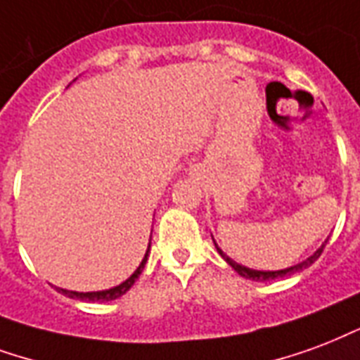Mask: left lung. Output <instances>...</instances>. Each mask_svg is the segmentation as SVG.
Listing matches in <instances>:
<instances>
[{
	"mask_svg": "<svg viewBox=\"0 0 360 360\" xmlns=\"http://www.w3.org/2000/svg\"><path fill=\"white\" fill-rule=\"evenodd\" d=\"M324 246H326V244H322V246L316 250L315 254L311 255V257H307L305 262L297 263V265H294V267H290V269H282V271H254V269L242 267V265H238V263L233 262L231 257H227V255L223 254L219 248H217V250H219L221 257H223V259H225V262H227L229 265H231V267H233L234 271L238 273V275L244 276V278H250V281H273V278H278V276H284V275H292V273H297V271H303V269H307L309 265H313V263H315L316 259L321 257Z\"/></svg>",
	"mask_w": 360,
	"mask_h": 360,
	"instance_id": "1",
	"label": "left lung"
}]
</instances>
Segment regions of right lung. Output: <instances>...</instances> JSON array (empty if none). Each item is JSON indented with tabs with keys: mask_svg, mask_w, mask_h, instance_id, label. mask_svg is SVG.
I'll use <instances>...</instances> for the list:
<instances>
[{
	"mask_svg": "<svg viewBox=\"0 0 360 360\" xmlns=\"http://www.w3.org/2000/svg\"><path fill=\"white\" fill-rule=\"evenodd\" d=\"M148 252H150V242H148V250H146L145 257H143V262H141V265L137 267V271L133 273L129 278H127L126 282H122L120 286H116V288H110V290H103V292H68V290H63V288H57L60 294L68 295V297H76V300H85V302H112V300H116V297H120V295H124L127 292V290L131 288L133 284H135V281L139 278V275L143 273V269H145L146 265V259H148Z\"/></svg>",
	"mask_w": 360,
	"mask_h": 360,
	"instance_id": "obj_1",
	"label": "right lung"
}]
</instances>
